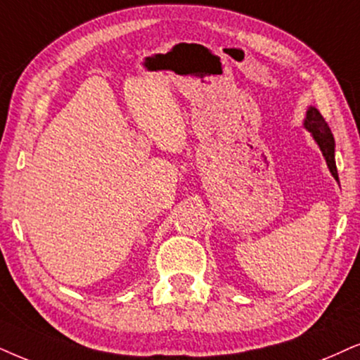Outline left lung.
I'll return each instance as SVG.
<instances>
[{
	"label": "left lung",
	"mask_w": 360,
	"mask_h": 360,
	"mask_svg": "<svg viewBox=\"0 0 360 360\" xmlns=\"http://www.w3.org/2000/svg\"><path fill=\"white\" fill-rule=\"evenodd\" d=\"M304 126L311 131L314 139L317 141L319 144L322 154H324L327 166L332 172V176L335 177V181H339V174H338V166H335V159H334V136L330 133V127L327 124L324 117L319 112V109L316 108H309L307 111V117L304 121Z\"/></svg>",
	"instance_id": "obj_1"
}]
</instances>
